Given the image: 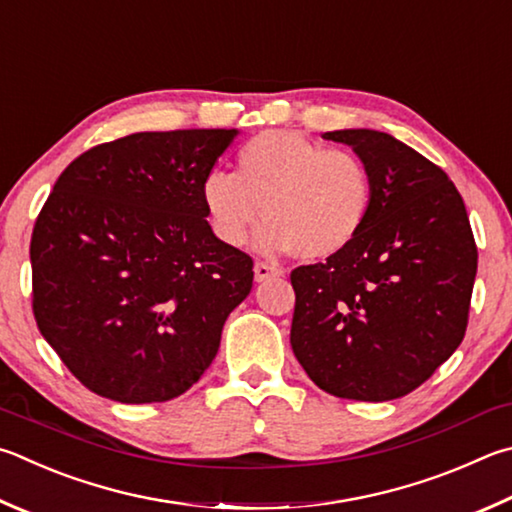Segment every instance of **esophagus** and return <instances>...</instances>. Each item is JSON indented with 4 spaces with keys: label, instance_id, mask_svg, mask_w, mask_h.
<instances>
[{
    "label": "esophagus",
    "instance_id": "esophagus-1",
    "mask_svg": "<svg viewBox=\"0 0 512 512\" xmlns=\"http://www.w3.org/2000/svg\"><path fill=\"white\" fill-rule=\"evenodd\" d=\"M284 275V268L277 264H268V262H257L255 264V282H266L271 277H280Z\"/></svg>",
    "mask_w": 512,
    "mask_h": 512
}]
</instances>
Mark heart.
<instances>
[{"label": "heart", "mask_w": 512, "mask_h": 512, "mask_svg": "<svg viewBox=\"0 0 512 512\" xmlns=\"http://www.w3.org/2000/svg\"><path fill=\"white\" fill-rule=\"evenodd\" d=\"M215 235L237 248L259 219L255 248L327 259L351 246L374 210V174L349 150H329L291 129H268L241 145L235 174L210 172L201 185Z\"/></svg>", "instance_id": "1"}]
</instances>
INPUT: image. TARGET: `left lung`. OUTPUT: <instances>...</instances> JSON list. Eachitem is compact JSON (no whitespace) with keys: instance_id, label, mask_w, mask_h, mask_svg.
Segmentation results:
<instances>
[{"instance_id":"left-lung-1","label":"left lung","mask_w":512,"mask_h":512,"mask_svg":"<svg viewBox=\"0 0 512 512\" xmlns=\"http://www.w3.org/2000/svg\"><path fill=\"white\" fill-rule=\"evenodd\" d=\"M374 174L365 230L324 264L291 273V347L324 392L383 403L410 394L466 336L477 246L441 167L376 129H336Z\"/></svg>"}]
</instances>
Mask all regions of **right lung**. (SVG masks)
<instances>
[{
  "label": "right lung",
  "instance_id": "add662e5",
  "mask_svg": "<svg viewBox=\"0 0 512 512\" xmlns=\"http://www.w3.org/2000/svg\"><path fill=\"white\" fill-rule=\"evenodd\" d=\"M237 134H132L91 147L55 181L31 239L33 313L98 396L170 401L215 360L253 259L215 237L201 185Z\"/></svg>",
  "mask_w": 512,
  "mask_h": 512
}]
</instances>
